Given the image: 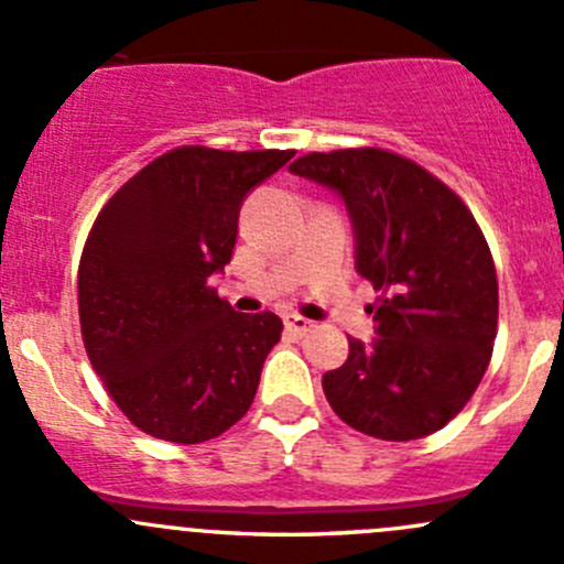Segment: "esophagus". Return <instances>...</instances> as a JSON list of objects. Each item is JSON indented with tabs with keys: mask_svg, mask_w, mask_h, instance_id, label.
Here are the masks:
<instances>
[{
	"mask_svg": "<svg viewBox=\"0 0 564 564\" xmlns=\"http://www.w3.org/2000/svg\"><path fill=\"white\" fill-rule=\"evenodd\" d=\"M283 324H286L289 333H294V335H308L311 329H314V322H311V318L297 316V314H289L286 318H283Z\"/></svg>",
	"mask_w": 564,
	"mask_h": 564,
	"instance_id": "1",
	"label": "esophagus"
}]
</instances>
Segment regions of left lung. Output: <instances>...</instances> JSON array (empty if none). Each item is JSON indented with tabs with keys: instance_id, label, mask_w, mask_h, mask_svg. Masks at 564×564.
Returning <instances> with one entry per match:
<instances>
[{
	"instance_id": "8db88e82",
	"label": "left lung",
	"mask_w": 564,
	"mask_h": 564,
	"mask_svg": "<svg viewBox=\"0 0 564 564\" xmlns=\"http://www.w3.org/2000/svg\"><path fill=\"white\" fill-rule=\"evenodd\" d=\"M289 172L338 193L355 229V267L382 297L377 338L322 377L333 412L388 442L423 440L466 406L497 338L491 250L456 193L395 152H311Z\"/></svg>"
}]
</instances>
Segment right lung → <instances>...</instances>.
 <instances>
[{
  "label": "right lung",
  "mask_w": 564,
  "mask_h": 564,
  "mask_svg": "<svg viewBox=\"0 0 564 564\" xmlns=\"http://www.w3.org/2000/svg\"><path fill=\"white\" fill-rule=\"evenodd\" d=\"M292 155L180 147L100 209L78 264L82 338L108 395L144 434L198 445L253 403L283 322L237 314L209 275L231 261L248 193Z\"/></svg>",
  "instance_id": "right-lung-1"
}]
</instances>
